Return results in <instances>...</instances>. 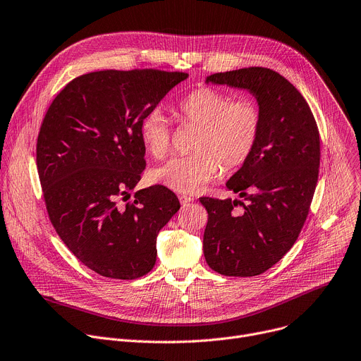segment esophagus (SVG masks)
<instances>
[{
	"instance_id": "1",
	"label": "esophagus",
	"mask_w": 361,
	"mask_h": 361,
	"mask_svg": "<svg viewBox=\"0 0 361 361\" xmlns=\"http://www.w3.org/2000/svg\"><path fill=\"white\" fill-rule=\"evenodd\" d=\"M179 201H180V204L185 207V205H188L189 202H192L193 198H192V197H188V195H179Z\"/></svg>"
}]
</instances>
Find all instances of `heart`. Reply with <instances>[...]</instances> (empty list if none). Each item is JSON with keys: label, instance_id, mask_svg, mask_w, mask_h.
<instances>
[{"label": "heart", "instance_id": "obj_1", "mask_svg": "<svg viewBox=\"0 0 361 361\" xmlns=\"http://www.w3.org/2000/svg\"><path fill=\"white\" fill-rule=\"evenodd\" d=\"M176 114L200 126L193 152L176 156L152 169L149 178L178 193L202 189L219 171H233L253 154L262 130V111L248 98L233 99L224 91L201 87L176 104ZM140 138L149 154L163 157L171 147V127L160 111L154 109L140 123Z\"/></svg>", "mask_w": 361, "mask_h": 361}]
</instances>
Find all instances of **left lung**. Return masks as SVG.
<instances>
[{
    "mask_svg": "<svg viewBox=\"0 0 361 361\" xmlns=\"http://www.w3.org/2000/svg\"><path fill=\"white\" fill-rule=\"evenodd\" d=\"M205 82L248 91L262 111L256 149L227 182L245 202L200 198L208 211V266L226 276H257L290 250L308 216L319 168L318 127L300 92L271 69L219 72Z\"/></svg>",
    "mask_w": 361,
    "mask_h": 361,
    "instance_id": "left-lung-1",
    "label": "left lung"
}]
</instances>
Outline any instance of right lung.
Returning a JSON list of instances; mask_svg holds the SVG:
<instances>
[{"label":"right lung","instance_id":"1","mask_svg":"<svg viewBox=\"0 0 361 361\" xmlns=\"http://www.w3.org/2000/svg\"><path fill=\"white\" fill-rule=\"evenodd\" d=\"M185 72L99 71L82 75L49 106L37 138V171L51 224L69 250L109 279L131 281L156 263L159 231L179 211L161 185L142 179L140 123Z\"/></svg>","mask_w":361,"mask_h":361}]
</instances>
